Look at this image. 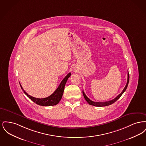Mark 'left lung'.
Here are the masks:
<instances>
[{
	"label": "left lung",
	"instance_id": "8db88e82",
	"mask_svg": "<svg viewBox=\"0 0 146 146\" xmlns=\"http://www.w3.org/2000/svg\"><path fill=\"white\" fill-rule=\"evenodd\" d=\"M127 83L126 84V86H125L124 89H123V90L122 91V92L119 94L118 96L117 97H115V98H114L113 100H111V101H106V102H94L92 101H91V100H90L88 97L86 96V95L85 94L84 92L83 91V94L84 97L85 98V100L87 101V102L90 105L92 106H96V107H104V106H109V105H111V104H114L117 100H118V99L121 97V96L123 95V94L125 92L126 89H127V87L128 86V84L129 82V72H127Z\"/></svg>",
	"mask_w": 146,
	"mask_h": 146
}]
</instances>
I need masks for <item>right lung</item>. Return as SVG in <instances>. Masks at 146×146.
I'll return each mask as SVG.
<instances>
[{"label":"right lung","mask_w":146,"mask_h":146,"mask_svg":"<svg viewBox=\"0 0 146 146\" xmlns=\"http://www.w3.org/2000/svg\"><path fill=\"white\" fill-rule=\"evenodd\" d=\"M71 75V73H69L66 76L64 77V78L62 80L58 87L57 88L54 92L51 94L50 96L46 98H38L35 97H32L28 95V94L23 90L22 86L20 84L21 89L23 91V92L28 96L32 101H33L36 104L42 106H55L56 104H57L60 100H61L62 97L64 89L66 83L70 76Z\"/></svg>","instance_id":"1"}]
</instances>
